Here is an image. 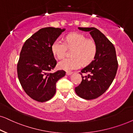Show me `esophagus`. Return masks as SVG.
I'll use <instances>...</instances> for the list:
<instances>
[{
  "label": "esophagus",
  "mask_w": 133,
  "mask_h": 133,
  "mask_svg": "<svg viewBox=\"0 0 133 133\" xmlns=\"http://www.w3.org/2000/svg\"><path fill=\"white\" fill-rule=\"evenodd\" d=\"M72 73H72L71 71H66V75H71Z\"/></svg>",
  "instance_id": "34e87169"
}]
</instances>
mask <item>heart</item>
I'll list each match as a JSON object with an SVG mask.
<instances>
[{
	"instance_id": "1",
	"label": "heart",
	"mask_w": 133,
	"mask_h": 133,
	"mask_svg": "<svg viewBox=\"0 0 133 133\" xmlns=\"http://www.w3.org/2000/svg\"><path fill=\"white\" fill-rule=\"evenodd\" d=\"M67 48L72 49V57L65 58L58 63V68L71 71L80 68L83 62L88 64L94 59L96 52V44L94 39L87 38L85 35L73 33L65 38V43L59 39L54 41L51 50L54 56L58 59L64 57Z\"/></svg>"
}]
</instances>
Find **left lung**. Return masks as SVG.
<instances>
[{
  "mask_svg": "<svg viewBox=\"0 0 133 133\" xmlns=\"http://www.w3.org/2000/svg\"><path fill=\"white\" fill-rule=\"evenodd\" d=\"M78 29L90 32L96 44V52L94 59L79 72L82 81L75 87V92L84 99H96L106 92L115 78L118 68L116 52L114 44L98 29L95 27ZM83 73L88 75L84 77Z\"/></svg>",
  "mask_w": 133,
  "mask_h": 133,
  "instance_id": "1",
  "label": "left lung"
}]
</instances>
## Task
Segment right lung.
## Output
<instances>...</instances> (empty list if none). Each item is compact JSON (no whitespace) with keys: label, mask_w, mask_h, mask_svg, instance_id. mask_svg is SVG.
I'll list each match as a JSON object with an SVG mask.
<instances>
[{"label":"right lung","mask_w":133,"mask_h":133,"mask_svg":"<svg viewBox=\"0 0 133 133\" xmlns=\"http://www.w3.org/2000/svg\"><path fill=\"white\" fill-rule=\"evenodd\" d=\"M65 29L42 28L25 41L20 52L17 73L22 89L38 102L51 99L56 92V83L64 76V70L51 73L57 60L51 50L54 41Z\"/></svg>","instance_id":"right-lung-1"}]
</instances>
